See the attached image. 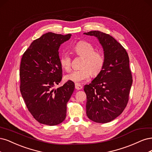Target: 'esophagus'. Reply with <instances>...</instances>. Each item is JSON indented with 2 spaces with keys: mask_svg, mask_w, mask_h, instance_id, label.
I'll return each mask as SVG.
<instances>
[{
  "mask_svg": "<svg viewBox=\"0 0 152 152\" xmlns=\"http://www.w3.org/2000/svg\"><path fill=\"white\" fill-rule=\"evenodd\" d=\"M75 88L77 90H81V89L83 88V86L81 85L78 84V83H76V84H75Z\"/></svg>",
  "mask_w": 152,
  "mask_h": 152,
  "instance_id": "esophagus-1",
  "label": "esophagus"
}]
</instances>
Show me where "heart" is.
Returning <instances> with one entry per match:
<instances>
[{"instance_id": "1", "label": "heart", "mask_w": 152, "mask_h": 152, "mask_svg": "<svg viewBox=\"0 0 152 152\" xmlns=\"http://www.w3.org/2000/svg\"><path fill=\"white\" fill-rule=\"evenodd\" d=\"M73 50L77 56L84 57L82 69L71 72L66 76V79L76 83L88 80L91 76L99 74L105 64L104 56L100 52L95 51L94 47L86 42H78L73 47ZM62 67L66 71L71 69V57L68 53H63L60 57Z\"/></svg>"}]
</instances>
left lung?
Listing matches in <instances>:
<instances>
[{"mask_svg": "<svg viewBox=\"0 0 152 152\" xmlns=\"http://www.w3.org/2000/svg\"><path fill=\"white\" fill-rule=\"evenodd\" d=\"M84 34L99 40L105 57L102 70L84 86L86 115L95 122L107 123L118 117L128 102L133 83L129 56L125 48L108 34L99 31Z\"/></svg>", "mask_w": 152, "mask_h": 152, "instance_id": "1", "label": "left lung"}]
</instances>
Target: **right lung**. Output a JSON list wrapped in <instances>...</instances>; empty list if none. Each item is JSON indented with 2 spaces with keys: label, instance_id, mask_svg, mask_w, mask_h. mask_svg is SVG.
Here are the masks:
<instances>
[{
  "label": "right lung",
  "instance_id": "right-lung-1",
  "mask_svg": "<svg viewBox=\"0 0 152 152\" xmlns=\"http://www.w3.org/2000/svg\"><path fill=\"white\" fill-rule=\"evenodd\" d=\"M71 37V34H43L31 43L21 58V94L28 110L43 124L56 126L66 119L67 103L75 83L69 80L57 89L53 87L62 76L58 48Z\"/></svg>",
  "mask_w": 152,
  "mask_h": 152
}]
</instances>
